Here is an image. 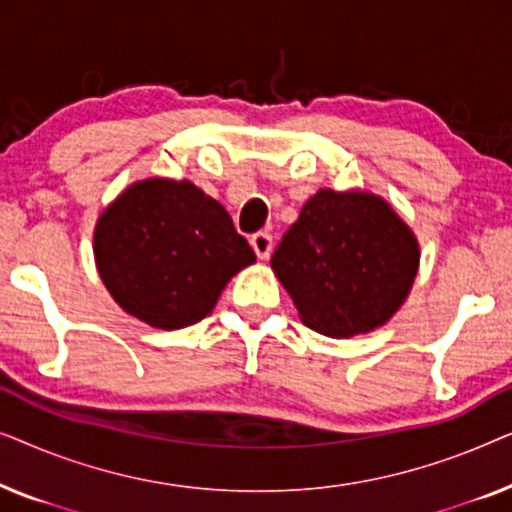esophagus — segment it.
<instances>
[{"instance_id": "1", "label": "esophagus", "mask_w": 512, "mask_h": 512, "mask_svg": "<svg viewBox=\"0 0 512 512\" xmlns=\"http://www.w3.org/2000/svg\"><path fill=\"white\" fill-rule=\"evenodd\" d=\"M251 247H254L256 256L258 258H268L270 251H272V235L270 233H256L251 235Z\"/></svg>"}]
</instances>
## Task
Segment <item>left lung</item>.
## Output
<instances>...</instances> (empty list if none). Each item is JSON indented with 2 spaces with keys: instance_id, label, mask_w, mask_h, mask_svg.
<instances>
[{
  "instance_id": "8db88e82",
  "label": "left lung",
  "mask_w": 512,
  "mask_h": 512,
  "mask_svg": "<svg viewBox=\"0 0 512 512\" xmlns=\"http://www.w3.org/2000/svg\"><path fill=\"white\" fill-rule=\"evenodd\" d=\"M300 319L328 338L387 324L417 277L419 244L387 200L321 188L272 254Z\"/></svg>"
}]
</instances>
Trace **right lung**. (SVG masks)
Instances as JSON below:
<instances>
[{
    "label": "right lung",
    "instance_id": "1",
    "mask_svg": "<svg viewBox=\"0 0 512 512\" xmlns=\"http://www.w3.org/2000/svg\"><path fill=\"white\" fill-rule=\"evenodd\" d=\"M93 242L111 298L163 331L205 319L230 277L256 261L226 209L186 179L125 188L102 212Z\"/></svg>",
    "mask_w": 512,
    "mask_h": 512
}]
</instances>
